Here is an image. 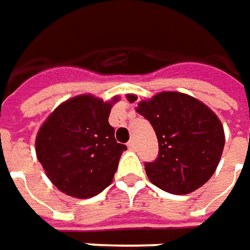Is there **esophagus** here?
I'll use <instances>...</instances> for the list:
<instances>
[{"instance_id": "34e87169", "label": "esophagus", "mask_w": 250, "mask_h": 250, "mask_svg": "<svg viewBox=\"0 0 250 250\" xmlns=\"http://www.w3.org/2000/svg\"><path fill=\"white\" fill-rule=\"evenodd\" d=\"M127 147H128V149H130V150H134V149H135V142H134V141H128V144H127Z\"/></svg>"}]
</instances>
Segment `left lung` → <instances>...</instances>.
I'll list each match as a JSON object with an SVG mask.
<instances>
[{"label": "left lung", "mask_w": 250, "mask_h": 250, "mask_svg": "<svg viewBox=\"0 0 250 250\" xmlns=\"http://www.w3.org/2000/svg\"><path fill=\"white\" fill-rule=\"evenodd\" d=\"M130 103L138 97L127 94ZM137 112L150 122L159 156L145 164L149 181L171 194H189L216 171L223 147V125L200 100L179 91H161L139 101Z\"/></svg>", "instance_id": "left-lung-1"}]
</instances>
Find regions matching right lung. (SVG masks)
<instances>
[{"label":"right lung","mask_w":250,"mask_h":250,"mask_svg":"<svg viewBox=\"0 0 250 250\" xmlns=\"http://www.w3.org/2000/svg\"><path fill=\"white\" fill-rule=\"evenodd\" d=\"M119 97L104 101L91 94L60 104L42 123L35 138L37 157L57 189L75 198H90L112 183L120 156L108 118Z\"/></svg>","instance_id":"add662e5"}]
</instances>
